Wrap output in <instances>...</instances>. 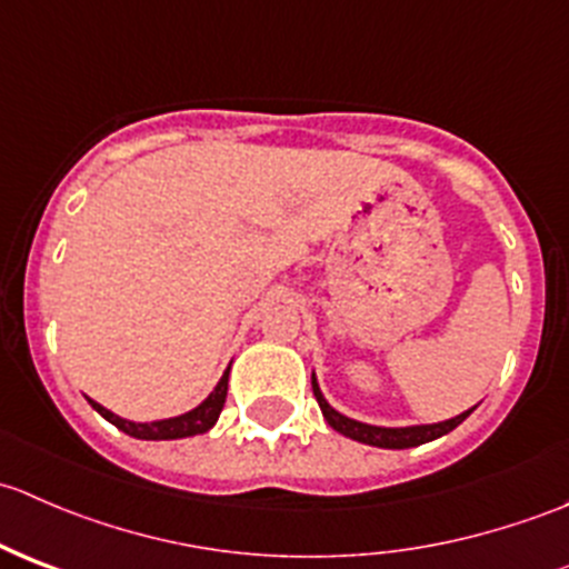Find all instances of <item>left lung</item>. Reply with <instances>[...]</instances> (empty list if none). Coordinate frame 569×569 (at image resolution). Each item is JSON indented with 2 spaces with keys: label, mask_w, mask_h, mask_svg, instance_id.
<instances>
[{
  "label": "left lung",
  "mask_w": 569,
  "mask_h": 569,
  "mask_svg": "<svg viewBox=\"0 0 569 569\" xmlns=\"http://www.w3.org/2000/svg\"><path fill=\"white\" fill-rule=\"evenodd\" d=\"M311 386H313V396H317V401L321 407V416H325V421L330 423L336 432L347 435V438L358 440V443L377 446V449H412V446H421V443H429V440H438V438H443V435H449L451 429L460 427L465 418L473 412V407H470V410H465V412H460V416L449 418V421L421 423V427H371V423L355 421V418H347V416H341L338 410H332V407L327 405L325 396H321L319 382H317V377H313V375H311Z\"/></svg>",
  "instance_id": "left-lung-1"
}]
</instances>
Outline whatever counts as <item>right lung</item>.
<instances>
[{
	"label": "right lung",
	"mask_w": 569,
	"mask_h": 569,
	"mask_svg": "<svg viewBox=\"0 0 569 569\" xmlns=\"http://www.w3.org/2000/svg\"><path fill=\"white\" fill-rule=\"evenodd\" d=\"M228 371H231V366H228V369H226L222 380L217 382L214 391L206 396V399L200 401V405L194 407V410L183 412V416H176V418H162V421L134 423V421H126V418L114 416V412H109L107 407L99 405V401L90 399V405H93V410H99L109 423H114V427H118L120 432L131 435V438H140V440L192 438V435L209 432V429L217 423V418H220L222 405H226V396H228Z\"/></svg>",
	"instance_id": "add662e5"
}]
</instances>
